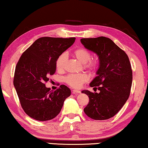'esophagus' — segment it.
Wrapping results in <instances>:
<instances>
[{
  "label": "esophagus",
  "mask_w": 148,
  "mask_h": 148,
  "mask_svg": "<svg viewBox=\"0 0 148 148\" xmlns=\"http://www.w3.org/2000/svg\"><path fill=\"white\" fill-rule=\"evenodd\" d=\"M80 90H72V94H80Z\"/></svg>",
  "instance_id": "esophagus-1"
}]
</instances>
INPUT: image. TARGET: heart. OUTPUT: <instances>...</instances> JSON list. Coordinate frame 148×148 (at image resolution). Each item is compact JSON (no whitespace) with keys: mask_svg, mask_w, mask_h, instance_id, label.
I'll return each mask as SVG.
<instances>
[{"mask_svg":"<svg viewBox=\"0 0 148 148\" xmlns=\"http://www.w3.org/2000/svg\"><path fill=\"white\" fill-rule=\"evenodd\" d=\"M72 54L80 62L84 64V68L90 70H93L96 68L97 61L94 59H91L92 54L88 50L84 48H77ZM67 58L68 56L66 53H62L59 55L56 60L57 70L62 72L65 69ZM88 80V76L86 74H70L64 78L66 83L73 88H80Z\"/></svg>","mask_w":148,"mask_h":148,"instance_id":"1","label":"heart"}]
</instances>
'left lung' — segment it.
<instances>
[{"mask_svg":"<svg viewBox=\"0 0 148 148\" xmlns=\"http://www.w3.org/2000/svg\"><path fill=\"white\" fill-rule=\"evenodd\" d=\"M80 42L86 49L98 55L99 59L96 76L90 86L100 92L82 91L90 100L84 111L93 120H107L120 111L130 94L132 70L129 58L106 37L82 38Z\"/></svg>","mask_w":148,"mask_h":148,"instance_id":"left-lung-1","label":"left lung"}]
</instances>
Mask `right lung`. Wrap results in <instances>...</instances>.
I'll return each mask as SVG.
<instances>
[{
    "mask_svg": "<svg viewBox=\"0 0 148 148\" xmlns=\"http://www.w3.org/2000/svg\"><path fill=\"white\" fill-rule=\"evenodd\" d=\"M75 38L42 37L23 53L15 68L14 86L24 111L38 121L54 118L61 111L64 102L71 94L66 86L55 91L45 83L56 72V60L70 48Z\"/></svg>",
    "mask_w": 148,
    "mask_h": 148,
    "instance_id": "obj_1",
    "label": "right lung"
}]
</instances>
